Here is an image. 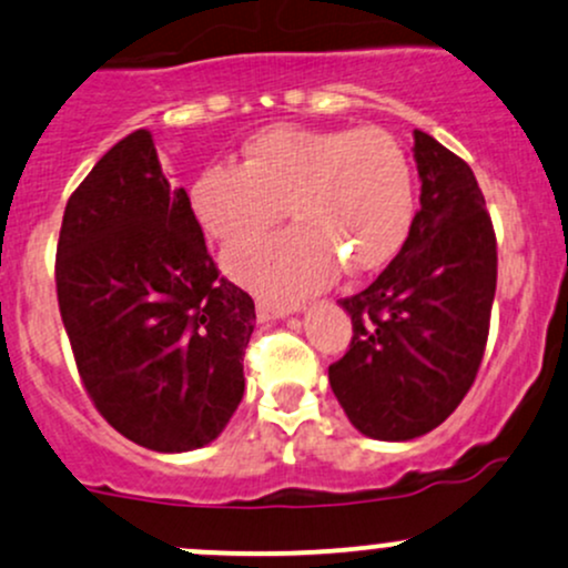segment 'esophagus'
Masks as SVG:
<instances>
[{
	"label": "esophagus",
	"instance_id": "esophagus-1",
	"mask_svg": "<svg viewBox=\"0 0 568 568\" xmlns=\"http://www.w3.org/2000/svg\"><path fill=\"white\" fill-rule=\"evenodd\" d=\"M255 313H258V321H283V317L302 313V307H283V304L258 298V302H255Z\"/></svg>",
	"mask_w": 568,
	"mask_h": 568
}]
</instances>
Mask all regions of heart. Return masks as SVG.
Returning <instances> with one entry per match:
<instances>
[{
  "mask_svg": "<svg viewBox=\"0 0 568 568\" xmlns=\"http://www.w3.org/2000/svg\"><path fill=\"white\" fill-rule=\"evenodd\" d=\"M242 166H207L191 207L210 236L236 242L283 217L294 226L223 253V270L258 294L294 302L336 270L369 274L402 251L415 217L413 166L385 129L272 126L242 151Z\"/></svg>",
  "mask_w": 568,
  "mask_h": 568,
  "instance_id": "heart-1",
  "label": "heart"
}]
</instances>
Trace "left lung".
Listing matches in <instances>:
<instances>
[{
	"mask_svg": "<svg viewBox=\"0 0 568 568\" xmlns=\"http://www.w3.org/2000/svg\"><path fill=\"white\" fill-rule=\"evenodd\" d=\"M420 210L402 251L366 291L342 298L353 339L328 366L347 420L379 442L445 423L475 383L496 296V236L475 172L415 129Z\"/></svg>",
	"mask_w": 568,
	"mask_h": 568,
	"instance_id": "obj_1",
	"label": "left lung"
}]
</instances>
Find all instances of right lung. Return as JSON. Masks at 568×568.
<instances>
[{
    "label": "right lung",
    "instance_id": "1",
    "mask_svg": "<svg viewBox=\"0 0 568 568\" xmlns=\"http://www.w3.org/2000/svg\"><path fill=\"white\" fill-rule=\"evenodd\" d=\"M55 291L85 390L115 432L155 453L221 436L245 394L255 304L217 277L148 129L115 142L67 202Z\"/></svg>",
    "mask_w": 568,
    "mask_h": 568
}]
</instances>
